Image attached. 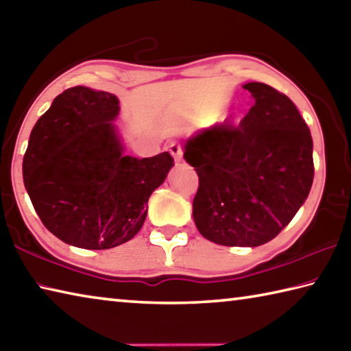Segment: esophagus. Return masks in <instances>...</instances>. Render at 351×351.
Listing matches in <instances>:
<instances>
[{
    "label": "esophagus",
    "mask_w": 351,
    "mask_h": 351,
    "mask_svg": "<svg viewBox=\"0 0 351 351\" xmlns=\"http://www.w3.org/2000/svg\"><path fill=\"white\" fill-rule=\"evenodd\" d=\"M169 149H170V154H171V156H173L175 161L180 162L182 159V150H181L180 145H178L176 143H171Z\"/></svg>",
    "instance_id": "1"
}]
</instances>
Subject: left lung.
<instances>
[{
  "label": "left lung",
  "mask_w": 351,
  "mask_h": 351,
  "mask_svg": "<svg viewBox=\"0 0 351 351\" xmlns=\"http://www.w3.org/2000/svg\"><path fill=\"white\" fill-rule=\"evenodd\" d=\"M254 106L238 129L215 125L182 143L199 187L193 219L219 245L258 247L276 238L313 184V139L293 101L263 82L242 86Z\"/></svg>",
  "instance_id": "8db88e82"
}]
</instances>
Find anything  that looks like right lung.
<instances>
[{
    "instance_id": "right-lung-1",
    "label": "right lung",
    "mask_w": 351,
    "mask_h": 351,
    "mask_svg": "<svg viewBox=\"0 0 351 351\" xmlns=\"http://www.w3.org/2000/svg\"><path fill=\"white\" fill-rule=\"evenodd\" d=\"M112 93L78 86L36 121L23 161L24 187L43 224L69 245L106 250L141 230L150 195L173 158L124 154Z\"/></svg>"
}]
</instances>
